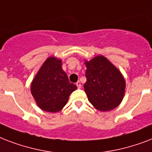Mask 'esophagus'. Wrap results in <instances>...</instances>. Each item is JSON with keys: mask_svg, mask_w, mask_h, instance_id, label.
Instances as JSON below:
<instances>
[{"mask_svg": "<svg viewBox=\"0 0 152 152\" xmlns=\"http://www.w3.org/2000/svg\"><path fill=\"white\" fill-rule=\"evenodd\" d=\"M76 86H77V88H81V83H80V81H77L76 82Z\"/></svg>", "mask_w": 152, "mask_h": 152, "instance_id": "1", "label": "esophagus"}]
</instances>
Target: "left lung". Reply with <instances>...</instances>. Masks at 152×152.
I'll return each mask as SVG.
<instances>
[{"label": "left lung", "instance_id": "obj_1", "mask_svg": "<svg viewBox=\"0 0 152 152\" xmlns=\"http://www.w3.org/2000/svg\"><path fill=\"white\" fill-rule=\"evenodd\" d=\"M84 83L88 99L95 109L109 111L121 102L125 91V80L121 72L107 58L96 56L85 61Z\"/></svg>", "mask_w": 152, "mask_h": 152}]
</instances>
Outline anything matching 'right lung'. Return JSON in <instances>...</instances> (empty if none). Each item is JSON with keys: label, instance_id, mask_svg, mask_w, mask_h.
<instances>
[{"label": "right lung", "instance_id": "obj_1", "mask_svg": "<svg viewBox=\"0 0 152 152\" xmlns=\"http://www.w3.org/2000/svg\"><path fill=\"white\" fill-rule=\"evenodd\" d=\"M61 60L50 57L45 61L31 85L37 105L42 110L57 113L66 105L76 86L69 82L61 68Z\"/></svg>", "mask_w": 152, "mask_h": 152}]
</instances>
